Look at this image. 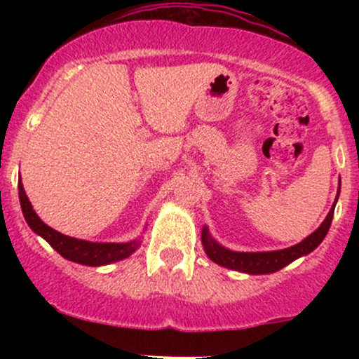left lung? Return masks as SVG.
Segmentation results:
<instances>
[{
  "label": "left lung",
  "mask_w": 359,
  "mask_h": 359,
  "mask_svg": "<svg viewBox=\"0 0 359 359\" xmlns=\"http://www.w3.org/2000/svg\"><path fill=\"white\" fill-rule=\"evenodd\" d=\"M339 196V191H337ZM337 196L334 204H332L331 211H329L323 224L316 229L314 233L309 234L304 241L297 243V245L290 246L285 250H277V251H258V253H243V251H231L224 246H221L219 243L214 241L212 236L209 234L208 228H203V245L204 251L209 258L212 259L217 265L226 266V269H231L236 271H243V273L250 275H265V273H273L278 271L283 266H287L288 263H292L294 259L300 257H306V255L314 251L317 246L323 243V240L327 234L329 228H331L332 216H334V208L337 203Z\"/></svg>",
  "instance_id": "left-lung-1"
}]
</instances>
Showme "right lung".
<instances>
[{
  "label": "right lung",
  "mask_w": 359,
  "mask_h": 359,
  "mask_svg": "<svg viewBox=\"0 0 359 359\" xmlns=\"http://www.w3.org/2000/svg\"><path fill=\"white\" fill-rule=\"evenodd\" d=\"M18 196L25 221L28 222L32 231L39 234V236H42L57 253L62 255L64 258L71 259V262L81 263V265L88 266L109 265V263L128 258L133 251H137L140 246V240H133L128 243H93L65 236V234L55 231L50 226L45 224V222L36 216L30 201H28L27 194H25L22 180L18 182Z\"/></svg>",
  "instance_id": "add662e5"
}]
</instances>
